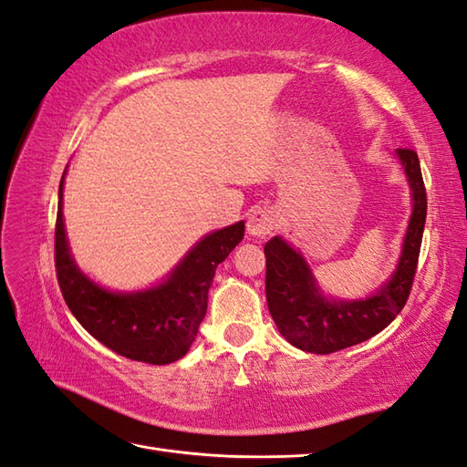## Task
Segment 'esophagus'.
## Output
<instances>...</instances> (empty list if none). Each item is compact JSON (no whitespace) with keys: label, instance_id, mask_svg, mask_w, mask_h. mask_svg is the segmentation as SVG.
Segmentation results:
<instances>
[{"label":"esophagus","instance_id":"34e87169","mask_svg":"<svg viewBox=\"0 0 467 467\" xmlns=\"http://www.w3.org/2000/svg\"><path fill=\"white\" fill-rule=\"evenodd\" d=\"M276 226V214L273 209H254L248 214L246 223V233L253 238H266L270 233L275 231Z\"/></svg>","mask_w":467,"mask_h":467}]
</instances>
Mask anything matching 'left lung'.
Masks as SVG:
<instances>
[{"label": "left lung", "mask_w": 467, "mask_h": 467, "mask_svg": "<svg viewBox=\"0 0 467 467\" xmlns=\"http://www.w3.org/2000/svg\"><path fill=\"white\" fill-rule=\"evenodd\" d=\"M396 155L410 181L414 211L396 273L374 296L330 302L318 292L308 265L295 248L280 236H273L265 244L268 310L280 334L296 348L312 354L344 350L384 330L406 306L418 268L428 199L416 150L400 147Z\"/></svg>", "instance_id": "8db88e82"}]
</instances>
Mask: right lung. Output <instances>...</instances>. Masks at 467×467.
Masks as SVG:
<instances>
[{
    "label": "right lung",
    "instance_id": "1",
    "mask_svg": "<svg viewBox=\"0 0 467 467\" xmlns=\"http://www.w3.org/2000/svg\"><path fill=\"white\" fill-rule=\"evenodd\" d=\"M61 191L63 181L56 221V273L73 317L93 338L129 360L159 366L179 360L197 338L214 270L243 241L244 223L204 236L161 286L117 295L93 285L75 266L65 238Z\"/></svg>",
    "mask_w": 467,
    "mask_h": 467
}]
</instances>
